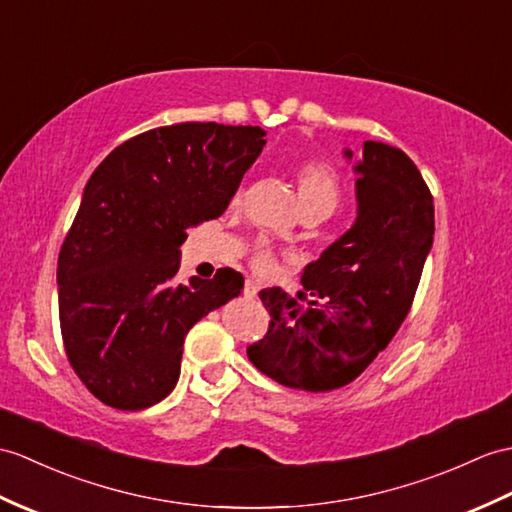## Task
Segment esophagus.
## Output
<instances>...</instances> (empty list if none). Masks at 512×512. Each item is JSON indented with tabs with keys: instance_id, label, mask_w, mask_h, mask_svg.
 Returning <instances> with one entry per match:
<instances>
[{
	"instance_id": "1",
	"label": "esophagus",
	"mask_w": 512,
	"mask_h": 512,
	"mask_svg": "<svg viewBox=\"0 0 512 512\" xmlns=\"http://www.w3.org/2000/svg\"><path fill=\"white\" fill-rule=\"evenodd\" d=\"M257 294H259V285H257L255 281L248 279V281L244 283V296H246V299H255Z\"/></svg>"
}]
</instances>
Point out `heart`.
<instances>
[{"label": "heart", "instance_id": "b5f03b06", "mask_svg": "<svg viewBox=\"0 0 512 512\" xmlns=\"http://www.w3.org/2000/svg\"><path fill=\"white\" fill-rule=\"evenodd\" d=\"M296 189H299L301 209H329L334 211L340 200V181L334 168L327 163L307 161L296 170ZM253 268L257 272H270L275 259L266 248H257L253 255Z\"/></svg>", "mask_w": 512, "mask_h": 512}]
</instances>
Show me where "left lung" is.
<instances>
[{
  "mask_svg": "<svg viewBox=\"0 0 512 512\" xmlns=\"http://www.w3.org/2000/svg\"><path fill=\"white\" fill-rule=\"evenodd\" d=\"M353 163L358 216L303 270L299 301L259 292L270 312L264 340L246 349L261 373L307 392L353 382L408 316L434 242V200L406 152L364 141Z\"/></svg>",
  "mask_w": 512,
  "mask_h": 512,
  "instance_id": "obj_1",
  "label": "left lung"
}]
</instances>
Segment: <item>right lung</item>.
I'll return each instance as SVG.
<instances>
[{
    "mask_svg": "<svg viewBox=\"0 0 512 512\" xmlns=\"http://www.w3.org/2000/svg\"><path fill=\"white\" fill-rule=\"evenodd\" d=\"M264 135L216 122L154 128L91 174L58 255V316L69 364L106 406L144 410L168 397L187 331L242 294L231 268L185 285L174 277L187 229L222 216Z\"/></svg>",
    "mask_w": 512,
    "mask_h": 512,
    "instance_id": "add662e5",
    "label": "right lung"
}]
</instances>
